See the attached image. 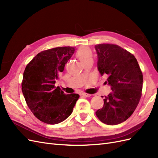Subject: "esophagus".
<instances>
[{
  "instance_id": "34e87169",
  "label": "esophagus",
  "mask_w": 158,
  "mask_h": 158,
  "mask_svg": "<svg viewBox=\"0 0 158 158\" xmlns=\"http://www.w3.org/2000/svg\"><path fill=\"white\" fill-rule=\"evenodd\" d=\"M82 95H83V96H84V97H86V98H89V97H90L91 95V94H86V93H83V94H82Z\"/></svg>"
}]
</instances>
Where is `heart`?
I'll return each mask as SVG.
<instances>
[{"label": "heart", "mask_w": 158, "mask_h": 158, "mask_svg": "<svg viewBox=\"0 0 158 158\" xmlns=\"http://www.w3.org/2000/svg\"><path fill=\"white\" fill-rule=\"evenodd\" d=\"M76 56L83 64L89 60H92V52L87 47H82L79 48L76 52Z\"/></svg>", "instance_id": "obj_1"}]
</instances>
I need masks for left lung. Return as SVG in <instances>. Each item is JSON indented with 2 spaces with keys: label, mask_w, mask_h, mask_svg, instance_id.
Here are the masks:
<instances>
[{
  "label": "left lung",
  "mask_w": 158,
  "mask_h": 158,
  "mask_svg": "<svg viewBox=\"0 0 158 158\" xmlns=\"http://www.w3.org/2000/svg\"><path fill=\"white\" fill-rule=\"evenodd\" d=\"M100 74L107 75L105 84L111 92L104 105L95 112L104 124L116 125L131 116L142 95L143 76L135 56L117 45H95ZM102 98H103L102 96Z\"/></svg>",
  "instance_id": "8db88e82"
}]
</instances>
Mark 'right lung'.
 <instances>
[{"label":"right lung","instance_id":"obj_1","mask_svg":"<svg viewBox=\"0 0 158 158\" xmlns=\"http://www.w3.org/2000/svg\"><path fill=\"white\" fill-rule=\"evenodd\" d=\"M75 51L74 47H61L41 51L26 66L22 93L28 107L42 122L55 125L73 113L80 95L65 94L55 84Z\"/></svg>","mask_w":158,"mask_h":158}]
</instances>
